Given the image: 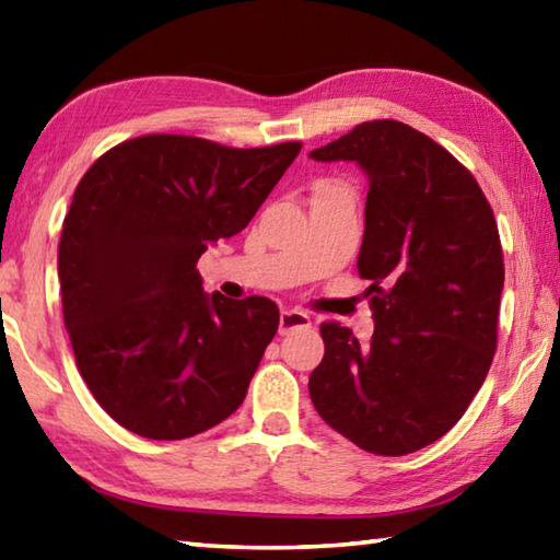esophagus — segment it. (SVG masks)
I'll list each match as a JSON object with an SVG mask.
<instances>
[{
	"label": "esophagus",
	"mask_w": 560,
	"mask_h": 560,
	"mask_svg": "<svg viewBox=\"0 0 560 560\" xmlns=\"http://www.w3.org/2000/svg\"><path fill=\"white\" fill-rule=\"evenodd\" d=\"M311 326V316L303 314V311L296 308H283L279 316V334L287 336L293 328H308Z\"/></svg>",
	"instance_id": "34e87169"
}]
</instances>
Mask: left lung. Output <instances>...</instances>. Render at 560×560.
I'll return each instance as SVG.
<instances>
[{"mask_svg": "<svg viewBox=\"0 0 560 560\" xmlns=\"http://www.w3.org/2000/svg\"><path fill=\"white\" fill-rule=\"evenodd\" d=\"M308 158L355 163L371 185L358 273L375 320L368 346L320 326L311 402L360 450L417 452L457 424L494 358L504 291L494 212L469 170L405 122H360Z\"/></svg>", "mask_w": 560, "mask_h": 560, "instance_id": "left-lung-1", "label": "left lung"}]
</instances>
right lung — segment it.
I'll list each match as a JSON object with an SVG mask.
<instances>
[{"mask_svg": "<svg viewBox=\"0 0 560 560\" xmlns=\"http://www.w3.org/2000/svg\"><path fill=\"white\" fill-rule=\"evenodd\" d=\"M299 150L143 136L81 177L59 242L63 324L89 390L126 430L195 438L244 402L279 308L207 293L195 267L249 224Z\"/></svg>", "mask_w": 560, "mask_h": 560, "instance_id": "right-lung-1", "label": "right lung"}]
</instances>
